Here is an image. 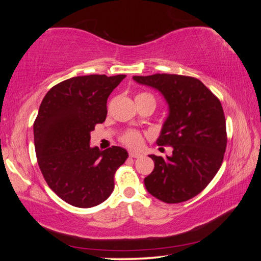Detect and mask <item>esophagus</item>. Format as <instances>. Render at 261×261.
Returning <instances> with one entry per match:
<instances>
[{"label": "esophagus", "mask_w": 261, "mask_h": 261, "mask_svg": "<svg viewBox=\"0 0 261 261\" xmlns=\"http://www.w3.org/2000/svg\"><path fill=\"white\" fill-rule=\"evenodd\" d=\"M129 155H130L131 158H140L141 154H140V153H137V152L130 151V152H129Z\"/></svg>", "instance_id": "34e87169"}]
</instances>
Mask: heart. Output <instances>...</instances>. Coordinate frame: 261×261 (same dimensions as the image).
Instances as JSON below:
<instances>
[{
	"label": "heart",
	"mask_w": 261,
	"mask_h": 261,
	"mask_svg": "<svg viewBox=\"0 0 261 261\" xmlns=\"http://www.w3.org/2000/svg\"><path fill=\"white\" fill-rule=\"evenodd\" d=\"M138 96H152V98H154V96L149 93H140L137 95V98H138ZM121 141L129 147H139L141 145V141H143V137H141V134L139 131L127 130L121 136Z\"/></svg>",
	"instance_id": "heart-1"
}]
</instances>
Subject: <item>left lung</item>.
I'll return each instance as SVG.
<instances>
[{"mask_svg": "<svg viewBox=\"0 0 261 261\" xmlns=\"http://www.w3.org/2000/svg\"><path fill=\"white\" fill-rule=\"evenodd\" d=\"M134 79L156 88L169 105L156 144L173 147V155H149L154 169L145 177V187L167 204L191 199L210 184L222 165L227 129L220 100L193 77L155 73Z\"/></svg>", "mask_w": 261, "mask_h": 261, "instance_id": "1", "label": "left lung"}]
</instances>
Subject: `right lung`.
I'll return each instance as SVG.
<instances>
[{"label":"right lung","instance_id":"add662e5","mask_svg":"<svg viewBox=\"0 0 261 261\" xmlns=\"http://www.w3.org/2000/svg\"><path fill=\"white\" fill-rule=\"evenodd\" d=\"M126 76L88 74L53 86L33 124L34 146L43 178L62 200L90 208L114 190V176L129 156L124 148L90 146L91 131L107 116V99Z\"/></svg>","mask_w":261,"mask_h":261}]
</instances>
